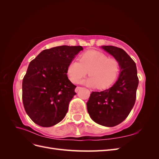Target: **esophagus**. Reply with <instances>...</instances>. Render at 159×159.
I'll use <instances>...</instances> for the list:
<instances>
[{"label": "esophagus", "mask_w": 159, "mask_h": 159, "mask_svg": "<svg viewBox=\"0 0 159 159\" xmlns=\"http://www.w3.org/2000/svg\"><path fill=\"white\" fill-rule=\"evenodd\" d=\"M81 89V87H79V86H77L76 88H75V92H78V91H80Z\"/></svg>", "instance_id": "obj_1"}]
</instances>
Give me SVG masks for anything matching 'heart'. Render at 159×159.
Segmentation results:
<instances>
[{
    "label": "heart",
    "mask_w": 159,
    "mask_h": 159,
    "mask_svg": "<svg viewBox=\"0 0 159 159\" xmlns=\"http://www.w3.org/2000/svg\"><path fill=\"white\" fill-rule=\"evenodd\" d=\"M79 60L71 61L67 68V75L71 82L78 83L88 74V79L81 83L99 89L108 88L111 85L121 70V64L114 57H109L103 52L88 51L80 56Z\"/></svg>",
    "instance_id": "b5f03b06"
}]
</instances>
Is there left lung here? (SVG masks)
Wrapping results in <instances>:
<instances>
[{
  "mask_svg": "<svg viewBox=\"0 0 159 159\" xmlns=\"http://www.w3.org/2000/svg\"><path fill=\"white\" fill-rule=\"evenodd\" d=\"M103 48L121 64L119 79L111 88L103 91H92L87 103L90 117L101 125L114 127L125 119L136 100L139 84L136 64L126 52L113 46Z\"/></svg>",
  "mask_w": 159,
  "mask_h": 159,
  "instance_id": "left-lung-1",
  "label": "left lung"
}]
</instances>
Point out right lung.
Masks as SVG:
<instances>
[{"mask_svg": "<svg viewBox=\"0 0 159 159\" xmlns=\"http://www.w3.org/2000/svg\"><path fill=\"white\" fill-rule=\"evenodd\" d=\"M83 50L81 46H61L41 52L30 61L22 81V102L28 116L38 125L58 123L76 95L68 78V66Z\"/></svg>", "mask_w": 159, "mask_h": 159, "instance_id": "1", "label": "right lung"}]
</instances>
